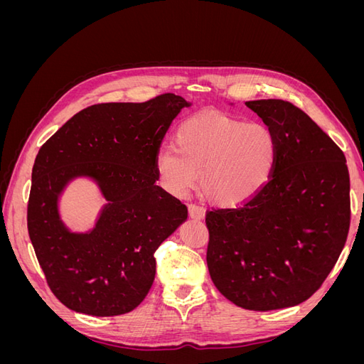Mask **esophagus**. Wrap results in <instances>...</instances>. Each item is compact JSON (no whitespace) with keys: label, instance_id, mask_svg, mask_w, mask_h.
<instances>
[{"label":"esophagus","instance_id":"obj_1","mask_svg":"<svg viewBox=\"0 0 364 364\" xmlns=\"http://www.w3.org/2000/svg\"><path fill=\"white\" fill-rule=\"evenodd\" d=\"M188 211H190V215L193 218H197V220H202L205 217V209L202 206H197V205H188Z\"/></svg>","mask_w":364,"mask_h":364}]
</instances>
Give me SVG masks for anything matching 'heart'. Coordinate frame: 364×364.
I'll use <instances>...</instances> for the list:
<instances>
[{"instance_id":"b5f03b06","label":"heart","mask_w":364,"mask_h":364,"mask_svg":"<svg viewBox=\"0 0 364 364\" xmlns=\"http://www.w3.org/2000/svg\"><path fill=\"white\" fill-rule=\"evenodd\" d=\"M174 144L159 149L155 156L162 188L183 197L200 174L202 194L220 206L253 199L270 181L278 158L277 135L267 124L217 112L186 119L176 132Z\"/></svg>"}]
</instances>
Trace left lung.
Listing matches in <instances>:
<instances>
[{
  "mask_svg": "<svg viewBox=\"0 0 364 364\" xmlns=\"http://www.w3.org/2000/svg\"><path fill=\"white\" fill-rule=\"evenodd\" d=\"M246 106L277 135V164L253 199L206 213V262L226 299L270 311L306 301L333 270L349 230V173L299 107L273 98Z\"/></svg>",
  "mask_w": 364,
  "mask_h": 364,
  "instance_id": "left-lung-1",
  "label": "left lung"
}]
</instances>
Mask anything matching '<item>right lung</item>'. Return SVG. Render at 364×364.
Here are the masks:
<instances>
[{
  "label": "right lung",
  "instance_id": "1",
  "mask_svg": "<svg viewBox=\"0 0 364 364\" xmlns=\"http://www.w3.org/2000/svg\"><path fill=\"white\" fill-rule=\"evenodd\" d=\"M191 106L162 94L144 103H102L68 119L38 153L27 226L54 296L70 310L118 316L136 308L156 273L155 252L188 217L156 185L155 156L173 119ZM92 180L107 205L96 226L71 231L58 199L70 181Z\"/></svg>",
  "mask_w": 364,
  "mask_h": 364
}]
</instances>
